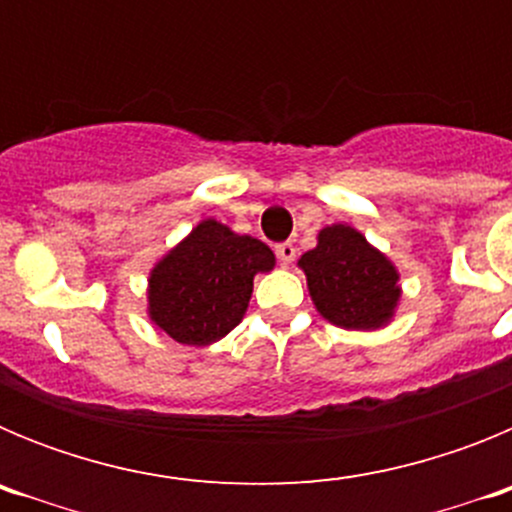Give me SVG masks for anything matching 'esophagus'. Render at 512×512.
<instances>
[{
	"instance_id": "1",
	"label": "esophagus",
	"mask_w": 512,
	"mask_h": 512,
	"mask_svg": "<svg viewBox=\"0 0 512 512\" xmlns=\"http://www.w3.org/2000/svg\"><path fill=\"white\" fill-rule=\"evenodd\" d=\"M277 256L279 259L284 261V264H292V261H295V256H297V248H295V243H279L277 246Z\"/></svg>"
}]
</instances>
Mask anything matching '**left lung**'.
I'll use <instances>...</instances> for the list:
<instances>
[{
	"instance_id": "8db88e82",
	"label": "left lung",
	"mask_w": 512,
	"mask_h": 512,
	"mask_svg": "<svg viewBox=\"0 0 512 512\" xmlns=\"http://www.w3.org/2000/svg\"><path fill=\"white\" fill-rule=\"evenodd\" d=\"M318 312L341 328L372 330L392 318L400 297L397 271L348 225L320 230L318 248L300 259Z\"/></svg>"
}]
</instances>
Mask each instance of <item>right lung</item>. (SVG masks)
Masks as SVG:
<instances>
[{
    "label": "right lung",
    "mask_w": 512,
    "mask_h": 512,
    "mask_svg": "<svg viewBox=\"0 0 512 512\" xmlns=\"http://www.w3.org/2000/svg\"><path fill=\"white\" fill-rule=\"evenodd\" d=\"M271 266L266 243L205 220L153 269L151 320L187 346L220 341L243 320L253 277Z\"/></svg>",
    "instance_id": "obj_1"
}]
</instances>
